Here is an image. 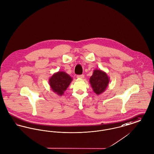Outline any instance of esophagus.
Returning <instances> with one entry per match:
<instances>
[{"mask_svg":"<svg viewBox=\"0 0 154 154\" xmlns=\"http://www.w3.org/2000/svg\"><path fill=\"white\" fill-rule=\"evenodd\" d=\"M77 78L78 79H83L85 78V76L84 75H78L77 76Z\"/></svg>","mask_w":154,"mask_h":154,"instance_id":"obj_1","label":"esophagus"}]
</instances>
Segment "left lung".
<instances>
[{
  "mask_svg": "<svg viewBox=\"0 0 154 154\" xmlns=\"http://www.w3.org/2000/svg\"><path fill=\"white\" fill-rule=\"evenodd\" d=\"M109 82L110 78L107 74L100 69H94L89 79L93 91L97 95L106 91Z\"/></svg>",
  "mask_w": 154,
  "mask_h": 154,
  "instance_id": "8db88e82",
  "label": "left lung"
}]
</instances>
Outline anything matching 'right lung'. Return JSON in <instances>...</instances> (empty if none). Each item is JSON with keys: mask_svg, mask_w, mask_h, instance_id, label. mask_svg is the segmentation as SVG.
I'll use <instances>...</instances> for the list:
<instances>
[{"mask_svg": "<svg viewBox=\"0 0 154 154\" xmlns=\"http://www.w3.org/2000/svg\"><path fill=\"white\" fill-rule=\"evenodd\" d=\"M72 78L66 72H56L49 79V84L51 90L59 96H62L71 82Z\"/></svg>", "mask_w": 154, "mask_h": 154, "instance_id": "add662e5", "label": "right lung"}]
</instances>
